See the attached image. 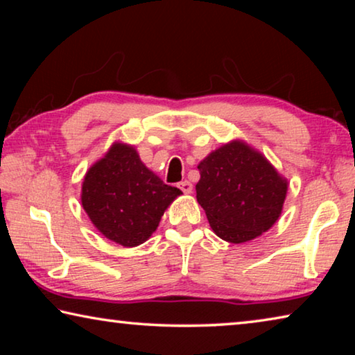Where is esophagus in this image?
Listing matches in <instances>:
<instances>
[{
  "label": "esophagus",
  "mask_w": 355,
  "mask_h": 355,
  "mask_svg": "<svg viewBox=\"0 0 355 355\" xmlns=\"http://www.w3.org/2000/svg\"><path fill=\"white\" fill-rule=\"evenodd\" d=\"M178 188L182 189L183 192H186V194H191V192H192V183L188 182V180H184V182L178 183Z\"/></svg>",
  "instance_id": "1"
}]
</instances>
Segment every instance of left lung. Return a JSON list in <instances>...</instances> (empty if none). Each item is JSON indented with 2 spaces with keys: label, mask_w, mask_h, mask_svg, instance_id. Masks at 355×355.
<instances>
[{
  "label": "left lung",
  "mask_w": 355,
  "mask_h": 355,
  "mask_svg": "<svg viewBox=\"0 0 355 355\" xmlns=\"http://www.w3.org/2000/svg\"><path fill=\"white\" fill-rule=\"evenodd\" d=\"M197 202L216 235L245 243L269 230L279 219L286 182L266 158L243 142H232L199 164Z\"/></svg>",
  "instance_id": "obj_1"
}]
</instances>
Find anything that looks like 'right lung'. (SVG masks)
I'll list each match as a JSON object with an SVG mask.
<instances>
[{"instance_id":"1","label":"right lung","mask_w":355,"mask_h":355,"mask_svg":"<svg viewBox=\"0 0 355 355\" xmlns=\"http://www.w3.org/2000/svg\"><path fill=\"white\" fill-rule=\"evenodd\" d=\"M180 194L142 164L133 147L114 144L84 177L81 202L107 239L135 248L147 241Z\"/></svg>"}]
</instances>
